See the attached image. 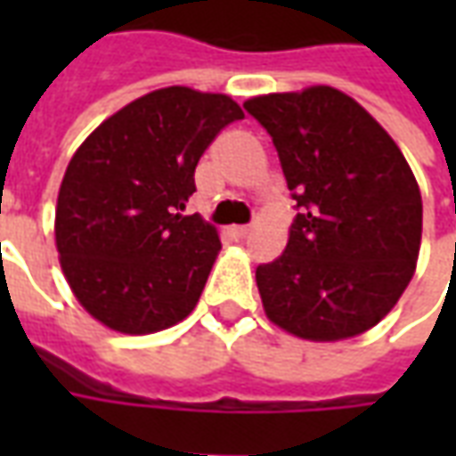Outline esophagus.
<instances>
[{
    "mask_svg": "<svg viewBox=\"0 0 456 456\" xmlns=\"http://www.w3.org/2000/svg\"><path fill=\"white\" fill-rule=\"evenodd\" d=\"M229 232H232V237L234 239H244L248 237V232H251V229H248L247 224H237V227H229Z\"/></svg>",
    "mask_w": 456,
    "mask_h": 456,
    "instance_id": "1",
    "label": "esophagus"
}]
</instances>
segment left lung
Masks as SVG:
<instances>
[{"mask_svg": "<svg viewBox=\"0 0 456 456\" xmlns=\"http://www.w3.org/2000/svg\"><path fill=\"white\" fill-rule=\"evenodd\" d=\"M276 143L297 212L286 251L256 268L266 317L307 342L363 335L411 283L422 198L408 160L362 104L330 85L244 102Z\"/></svg>", "mask_w": 456, "mask_h": 456, "instance_id": "8db88e82", "label": "left lung"}]
</instances>
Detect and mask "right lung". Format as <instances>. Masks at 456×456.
Returning a JSON list of instances; mask_svg holds the SVG:
<instances>
[{"mask_svg": "<svg viewBox=\"0 0 456 456\" xmlns=\"http://www.w3.org/2000/svg\"><path fill=\"white\" fill-rule=\"evenodd\" d=\"M229 94L173 85L134 100L80 143L55 205V248L90 315L121 335H153L195 310L222 241L183 215L195 166L227 124Z\"/></svg>", "mask_w": 456, "mask_h": 456, "instance_id": "1", "label": "right lung"}]
</instances>
